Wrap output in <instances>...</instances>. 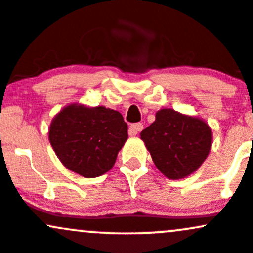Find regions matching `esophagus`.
<instances>
[{
  "label": "esophagus",
  "mask_w": 253,
  "mask_h": 253,
  "mask_svg": "<svg viewBox=\"0 0 253 253\" xmlns=\"http://www.w3.org/2000/svg\"><path fill=\"white\" fill-rule=\"evenodd\" d=\"M143 129V124H140V122H138V124H133L129 126L128 128V133L129 135H135L138 133V132H140Z\"/></svg>",
  "instance_id": "34e87169"
}]
</instances>
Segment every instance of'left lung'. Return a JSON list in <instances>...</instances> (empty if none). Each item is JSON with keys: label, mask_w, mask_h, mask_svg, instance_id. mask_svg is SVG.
Returning a JSON list of instances; mask_svg holds the SVG:
<instances>
[{"label": "left lung", "mask_w": 253, "mask_h": 253, "mask_svg": "<svg viewBox=\"0 0 253 253\" xmlns=\"http://www.w3.org/2000/svg\"><path fill=\"white\" fill-rule=\"evenodd\" d=\"M140 138L159 171L169 179H180L195 172L207 158L212 132L203 120L161 109Z\"/></svg>", "instance_id": "1"}]
</instances>
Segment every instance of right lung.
Instances as JSON below:
<instances>
[{"instance_id":"add662e5","label":"right lung","mask_w":253,"mask_h":253,"mask_svg":"<svg viewBox=\"0 0 253 253\" xmlns=\"http://www.w3.org/2000/svg\"><path fill=\"white\" fill-rule=\"evenodd\" d=\"M121 114L104 106H65L49 127V142L62 164L82 177L104 174L128 138Z\"/></svg>"}]
</instances>
